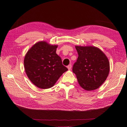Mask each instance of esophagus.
Wrapping results in <instances>:
<instances>
[{
	"label": "esophagus",
	"instance_id": "1",
	"mask_svg": "<svg viewBox=\"0 0 127 127\" xmlns=\"http://www.w3.org/2000/svg\"><path fill=\"white\" fill-rule=\"evenodd\" d=\"M67 68L68 69V70H70L71 68V64H69L68 66H67Z\"/></svg>",
	"mask_w": 127,
	"mask_h": 127
}]
</instances>
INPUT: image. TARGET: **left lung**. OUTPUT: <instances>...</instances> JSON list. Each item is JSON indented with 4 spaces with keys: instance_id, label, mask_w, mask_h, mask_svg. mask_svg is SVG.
<instances>
[{
    "instance_id": "obj_1",
    "label": "left lung",
    "mask_w": 127,
    "mask_h": 127,
    "mask_svg": "<svg viewBox=\"0 0 127 127\" xmlns=\"http://www.w3.org/2000/svg\"><path fill=\"white\" fill-rule=\"evenodd\" d=\"M78 57L73 67L80 86L87 91L95 90L102 84L109 71L108 58L99 48L76 46Z\"/></svg>"
}]
</instances>
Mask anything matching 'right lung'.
<instances>
[{"label":"right lung","mask_w":127,"mask_h":127,"mask_svg":"<svg viewBox=\"0 0 127 127\" xmlns=\"http://www.w3.org/2000/svg\"><path fill=\"white\" fill-rule=\"evenodd\" d=\"M58 45L45 41L36 43L26 53L24 66L27 76L37 87L46 89L52 87L67 67L56 53Z\"/></svg>","instance_id":"add662e5"}]
</instances>
